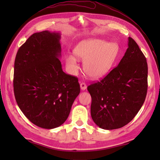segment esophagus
I'll list each match as a JSON object with an SVG mask.
<instances>
[{
  "label": "esophagus",
  "mask_w": 160,
  "mask_h": 160,
  "mask_svg": "<svg viewBox=\"0 0 160 160\" xmlns=\"http://www.w3.org/2000/svg\"><path fill=\"white\" fill-rule=\"evenodd\" d=\"M80 89L82 90H85L87 89V84L84 82H82L80 83Z\"/></svg>",
  "instance_id": "obj_1"
}]
</instances>
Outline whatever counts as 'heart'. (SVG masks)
Segmentation results:
<instances>
[{"label":"heart","instance_id":"b5f03b06","mask_svg":"<svg viewBox=\"0 0 160 160\" xmlns=\"http://www.w3.org/2000/svg\"><path fill=\"white\" fill-rule=\"evenodd\" d=\"M77 58L84 61L83 69L88 76L99 79L109 72L119 53V47L115 42H106L103 40L91 38L81 41L73 49ZM76 57L66 56V64L71 73L76 74L78 65Z\"/></svg>","mask_w":160,"mask_h":160}]
</instances>
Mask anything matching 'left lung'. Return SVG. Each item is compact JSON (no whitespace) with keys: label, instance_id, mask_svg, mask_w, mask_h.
<instances>
[{"label":"left lung","instance_id":"8db88e82","mask_svg":"<svg viewBox=\"0 0 160 160\" xmlns=\"http://www.w3.org/2000/svg\"><path fill=\"white\" fill-rule=\"evenodd\" d=\"M147 59L128 37V49L118 65L99 82L88 86L93 122L106 130L129 123L143 105L148 89Z\"/></svg>","mask_w":160,"mask_h":160}]
</instances>
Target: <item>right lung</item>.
<instances>
[{
	"label": "right lung",
	"instance_id": "add662e5",
	"mask_svg": "<svg viewBox=\"0 0 160 160\" xmlns=\"http://www.w3.org/2000/svg\"><path fill=\"white\" fill-rule=\"evenodd\" d=\"M60 33H35L16 53L13 91L20 109L38 127H60L80 92L78 78L62 69Z\"/></svg>",
	"mask_w": 160,
	"mask_h": 160
}]
</instances>
